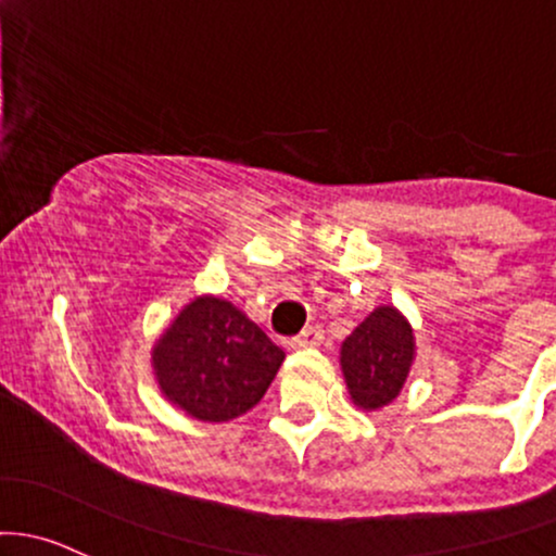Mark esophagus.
<instances>
[{"instance_id":"34e87169","label":"esophagus","mask_w":556,"mask_h":556,"mask_svg":"<svg viewBox=\"0 0 556 556\" xmlns=\"http://www.w3.org/2000/svg\"><path fill=\"white\" fill-rule=\"evenodd\" d=\"M321 340H325V332H321L319 327H306L303 329L298 338H292V348H316L321 345Z\"/></svg>"}]
</instances>
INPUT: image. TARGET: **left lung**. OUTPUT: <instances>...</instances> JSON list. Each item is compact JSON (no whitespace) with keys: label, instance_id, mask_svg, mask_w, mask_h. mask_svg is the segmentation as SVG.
I'll return each instance as SVG.
<instances>
[{"label":"left lung","instance_id":"1","mask_svg":"<svg viewBox=\"0 0 556 556\" xmlns=\"http://www.w3.org/2000/svg\"><path fill=\"white\" fill-rule=\"evenodd\" d=\"M414 362V332L406 316L393 306L375 308L343 340L340 367L351 401L377 412L404 388Z\"/></svg>","mask_w":556,"mask_h":556}]
</instances>
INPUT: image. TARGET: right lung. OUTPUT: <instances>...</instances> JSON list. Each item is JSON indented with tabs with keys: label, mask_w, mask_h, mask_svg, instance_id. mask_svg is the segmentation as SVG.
Segmentation results:
<instances>
[{
	"label": "right lung",
	"mask_w": 556,
	"mask_h": 556,
	"mask_svg": "<svg viewBox=\"0 0 556 556\" xmlns=\"http://www.w3.org/2000/svg\"><path fill=\"white\" fill-rule=\"evenodd\" d=\"M285 351L224 298L200 295L152 348L163 395L200 422H229L264 399Z\"/></svg>",
	"instance_id": "add662e5"
}]
</instances>
